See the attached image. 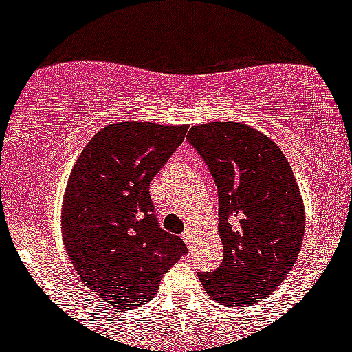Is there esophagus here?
<instances>
[{
    "instance_id": "34e87169",
    "label": "esophagus",
    "mask_w": 352,
    "mask_h": 352,
    "mask_svg": "<svg viewBox=\"0 0 352 352\" xmlns=\"http://www.w3.org/2000/svg\"><path fill=\"white\" fill-rule=\"evenodd\" d=\"M182 238H183V241H185V243H186V247L192 248V243H194V236H192V232L190 231H185V232H183Z\"/></svg>"
}]
</instances>
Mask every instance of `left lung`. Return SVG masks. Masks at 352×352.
<instances>
[{
	"label": "left lung",
	"instance_id": "obj_1",
	"mask_svg": "<svg viewBox=\"0 0 352 352\" xmlns=\"http://www.w3.org/2000/svg\"><path fill=\"white\" fill-rule=\"evenodd\" d=\"M186 138L219 188L223 261L199 280L227 307L257 303L282 284L303 245L305 204L294 173L276 142L247 123H201Z\"/></svg>",
	"mask_w": 352,
	"mask_h": 352
}]
</instances>
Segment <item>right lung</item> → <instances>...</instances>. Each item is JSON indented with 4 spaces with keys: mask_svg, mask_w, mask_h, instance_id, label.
I'll return each instance as SVG.
<instances>
[{
    "mask_svg": "<svg viewBox=\"0 0 352 352\" xmlns=\"http://www.w3.org/2000/svg\"><path fill=\"white\" fill-rule=\"evenodd\" d=\"M188 125L118 121L86 144L68 176L61 234L86 287L114 309L157 294L162 275L185 256L179 236L160 229L149 182L185 139Z\"/></svg>",
    "mask_w": 352,
    "mask_h": 352,
    "instance_id": "add662e5",
    "label": "right lung"
}]
</instances>
